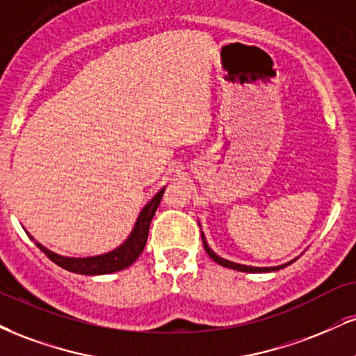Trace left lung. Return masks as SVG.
Returning a JSON list of instances; mask_svg holds the SVG:
<instances>
[{
	"label": "left lung",
	"instance_id": "1",
	"mask_svg": "<svg viewBox=\"0 0 356 356\" xmlns=\"http://www.w3.org/2000/svg\"><path fill=\"white\" fill-rule=\"evenodd\" d=\"M202 243H204V248L205 252H207L209 257L213 260V262H217L219 265H222V267H227V268H232V270H238V272H247V273H264V272H275V270H280V268L286 267V265H290L292 262H295L297 259L290 260V262L286 264H282V265H277V267H252V265H242V264H235V262H230V260H225L222 259V257H219L216 254V252L212 250L211 247H209L207 241H205L204 234H202Z\"/></svg>",
	"mask_w": 356,
	"mask_h": 356
}]
</instances>
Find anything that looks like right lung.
Masks as SVG:
<instances>
[{
    "mask_svg": "<svg viewBox=\"0 0 356 356\" xmlns=\"http://www.w3.org/2000/svg\"><path fill=\"white\" fill-rule=\"evenodd\" d=\"M164 191L165 187H162V189L144 205L143 211L139 212V217H137L134 229H132L129 237H127L121 245L115 247L114 250L108 252V254L94 257H64L51 252L49 248L41 245L40 242L34 241L31 235L28 232L26 234L29 235V238L36 243V247L48 255V259L53 260V262L56 265H59V267H63L64 270L81 273V275H106V273L119 272L134 264L137 257L143 254L145 242H147L149 225H151L154 213H156L157 207H159Z\"/></svg>",
    "mask_w": 356,
    "mask_h": 356,
    "instance_id": "obj_1",
    "label": "right lung"
}]
</instances>
